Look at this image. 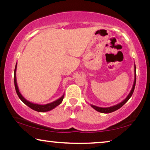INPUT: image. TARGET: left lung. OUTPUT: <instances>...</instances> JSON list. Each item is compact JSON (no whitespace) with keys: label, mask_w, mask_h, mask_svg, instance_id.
I'll list each match as a JSON object with an SVG mask.
<instances>
[{"label":"left lung","mask_w":150,"mask_h":150,"mask_svg":"<svg viewBox=\"0 0 150 150\" xmlns=\"http://www.w3.org/2000/svg\"><path fill=\"white\" fill-rule=\"evenodd\" d=\"M134 83H133L132 89H131V91L130 93H129L128 96H127V97L125 98V99L123 100L122 102H121L120 103L116 104V105L110 106V107L102 108V107H99V106L93 105V104H90L91 107L94 108L96 110H97V111L102 112V113H110V112H112L113 111H115V110H118L119 108H120L121 107H122L124 104H126V102L128 101V100L130 99L131 96H132L133 92H134V90L135 85H136V65H135V64H134Z\"/></svg>","instance_id":"8db88e82"}]
</instances>
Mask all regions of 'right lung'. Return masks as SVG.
I'll return each instance as SVG.
<instances>
[{
    "mask_svg": "<svg viewBox=\"0 0 150 150\" xmlns=\"http://www.w3.org/2000/svg\"><path fill=\"white\" fill-rule=\"evenodd\" d=\"M16 69H17V63H16L15 70H14V85H15V89H16V93H17L18 97H19L20 99L22 101L26 104V105H27L28 107H30L33 110H35V111L46 112V111H49V110H52L53 108L57 107V106H59V104L62 102L63 98H64V94H63V95L61 96L60 98H59V99L55 100V101L52 102H50V103H48L46 104H35V103H33V102L28 101L27 100H26L25 98L22 96V94L20 93L19 89H18V84H17V80H16Z\"/></svg>",
    "mask_w": 150,
    "mask_h": 150,
    "instance_id": "add662e5",
    "label": "right lung"
}]
</instances>
